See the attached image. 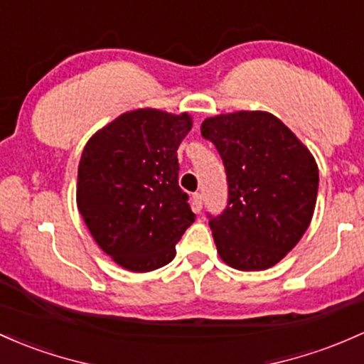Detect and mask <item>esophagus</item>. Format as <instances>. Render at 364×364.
I'll return each mask as SVG.
<instances>
[{
    "instance_id": "esophagus-1",
    "label": "esophagus",
    "mask_w": 364,
    "mask_h": 364,
    "mask_svg": "<svg viewBox=\"0 0 364 364\" xmlns=\"http://www.w3.org/2000/svg\"><path fill=\"white\" fill-rule=\"evenodd\" d=\"M202 205H203L202 193H193V198H191V209H193L195 213H200Z\"/></svg>"
}]
</instances>
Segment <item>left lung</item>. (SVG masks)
Masks as SVG:
<instances>
[{
  "label": "left lung",
  "mask_w": 364,
  "mask_h": 364,
  "mask_svg": "<svg viewBox=\"0 0 364 364\" xmlns=\"http://www.w3.org/2000/svg\"><path fill=\"white\" fill-rule=\"evenodd\" d=\"M202 136L215 145L228 178V207L209 221L219 257L240 271L274 266L313 219L319 181L313 154L262 110L207 117Z\"/></svg>",
  "instance_id": "left-lung-1"
}]
</instances>
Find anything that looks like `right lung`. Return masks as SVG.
Here are the masks:
<instances>
[{
    "mask_svg": "<svg viewBox=\"0 0 364 364\" xmlns=\"http://www.w3.org/2000/svg\"><path fill=\"white\" fill-rule=\"evenodd\" d=\"M188 112H124L87 139L75 200L91 237L112 261L133 273L169 264L195 214L178 185L179 143Z\"/></svg>",
    "mask_w": 364,
    "mask_h": 364,
    "instance_id": "1",
    "label": "right lung"
}]
</instances>
